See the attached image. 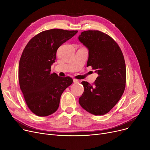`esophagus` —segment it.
Listing matches in <instances>:
<instances>
[{"instance_id": "esophagus-1", "label": "esophagus", "mask_w": 150, "mask_h": 150, "mask_svg": "<svg viewBox=\"0 0 150 150\" xmlns=\"http://www.w3.org/2000/svg\"><path fill=\"white\" fill-rule=\"evenodd\" d=\"M73 81H74V83H79V80H76V79H74V80H73Z\"/></svg>"}]
</instances>
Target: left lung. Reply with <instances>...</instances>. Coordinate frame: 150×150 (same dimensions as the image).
<instances>
[{
    "mask_svg": "<svg viewBox=\"0 0 150 150\" xmlns=\"http://www.w3.org/2000/svg\"><path fill=\"white\" fill-rule=\"evenodd\" d=\"M78 39L89 50L87 66L98 75L93 85L81 82L84 92L79 103L92 114L105 115L117 103L125 89L127 72L123 53L111 36L98 30L83 31Z\"/></svg>",
    "mask_w": 150,
    "mask_h": 150,
    "instance_id": "obj_1",
    "label": "left lung"
}]
</instances>
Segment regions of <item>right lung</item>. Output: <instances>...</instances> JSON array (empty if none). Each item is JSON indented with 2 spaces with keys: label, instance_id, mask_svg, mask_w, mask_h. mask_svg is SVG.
<instances>
[{
  "label": "right lung",
  "instance_id": "obj_1",
  "mask_svg": "<svg viewBox=\"0 0 150 150\" xmlns=\"http://www.w3.org/2000/svg\"><path fill=\"white\" fill-rule=\"evenodd\" d=\"M77 32L57 28L42 31L23 50L19 64L20 88L27 106L38 116L56 112L62 92L73 83L72 78L50 72L58 49Z\"/></svg>",
  "mask_w": 150,
  "mask_h": 150
}]
</instances>
